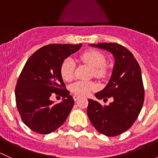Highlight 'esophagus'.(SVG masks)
<instances>
[{
	"label": "esophagus",
	"instance_id": "1",
	"mask_svg": "<svg viewBox=\"0 0 158 158\" xmlns=\"http://www.w3.org/2000/svg\"><path fill=\"white\" fill-rule=\"evenodd\" d=\"M79 98H80V96H79V95H74V96H73V99H74L75 102L77 101Z\"/></svg>",
	"mask_w": 158,
	"mask_h": 158
}]
</instances>
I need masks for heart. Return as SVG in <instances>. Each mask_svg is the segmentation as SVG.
I'll return each mask as SVG.
<instances>
[{"instance_id":"b5f03b06","label":"heart","mask_w":158,"mask_h":158,"mask_svg":"<svg viewBox=\"0 0 158 158\" xmlns=\"http://www.w3.org/2000/svg\"><path fill=\"white\" fill-rule=\"evenodd\" d=\"M79 60L92 67V76L102 79L107 74L106 57L102 52L95 49H89L82 52ZM75 63L70 57L65 59L60 66V75L63 80L69 82L73 79ZM97 85L92 81H78L70 86V90L77 95H87L91 91L95 90Z\"/></svg>"}]
</instances>
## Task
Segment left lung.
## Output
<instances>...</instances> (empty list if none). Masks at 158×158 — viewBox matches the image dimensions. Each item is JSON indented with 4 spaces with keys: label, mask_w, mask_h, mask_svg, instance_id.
I'll return each instance as SVG.
<instances>
[{
    "label": "left lung",
    "mask_w": 158,
    "mask_h": 158,
    "mask_svg": "<svg viewBox=\"0 0 158 158\" xmlns=\"http://www.w3.org/2000/svg\"><path fill=\"white\" fill-rule=\"evenodd\" d=\"M106 49L114 58V66L109 83L95 94L98 99L112 98L109 106L88 99L87 114L91 123L108 137L121 135L132 126L140 114L144 100L141 68L133 54L115 43L90 44Z\"/></svg>",
    "instance_id": "8db88e82"
}]
</instances>
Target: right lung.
<instances>
[{
    "label": "right lung",
    "instance_id": "add662e5",
    "mask_svg": "<svg viewBox=\"0 0 158 158\" xmlns=\"http://www.w3.org/2000/svg\"><path fill=\"white\" fill-rule=\"evenodd\" d=\"M82 44H49L36 50L25 63L15 89L17 108L22 121L33 131L47 135L60 128L74 106L60 75L63 60ZM64 98L55 104L49 98Z\"/></svg>",
    "mask_w": 158,
    "mask_h": 158
}]
</instances>
